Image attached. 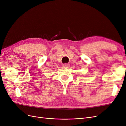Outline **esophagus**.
Segmentation results:
<instances>
[{
  "instance_id": "obj_1",
  "label": "esophagus",
  "mask_w": 126,
  "mask_h": 126,
  "mask_svg": "<svg viewBox=\"0 0 126 126\" xmlns=\"http://www.w3.org/2000/svg\"><path fill=\"white\" fill-rule=\"evenodd\" d=\"M70 65H69V64H66V63H65V64H63V67H67L68 66H69Z\"/></svg>"
}]
</instances>
